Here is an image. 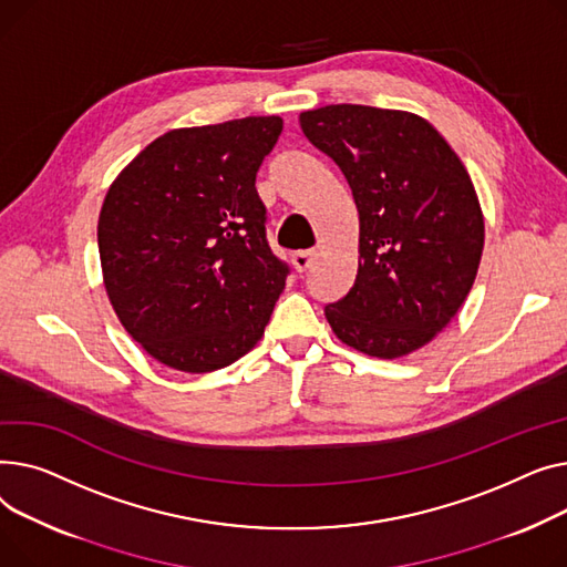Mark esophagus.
Segmentation results:
<instances>
[{
  "label": "esophagus",
  "instance_id": "34e87169",
  "mask_svg": "<svg viewBox=\"0 0 567 567\" xmlns=\"http://www.w3.org/2000/svg\"><path fill=\"white\" fill-rule=\"evenodd\" d=\"M313 260H316V251L313 249H307V251H297L295 256H292V265H295V270L302 275V272H307L311 265H313Z\"/></svg>",
  "mask_w": 567,
  "mask_h": 567
}]
</instances>
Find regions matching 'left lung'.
I'll use <instances>...</instances> for the list:
<instances>
[{"label":"left lung","mask_w":567,"mask_h":567,"mask_svg":"<svg viewBox=\"0 0 567 567\" xmlns=\"http://www.w3.org/2000/svg\"><path fill=\"white\" fill-rule=\"evenodd\" d=\"M299 125L339 164L359 213L357 279L324 307L327 322L378 359L423 348L464 305L483 256V210L462 159L412 112L327 105Z\"/></svg>","instance_id":"1"}]
</instances>
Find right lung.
Wrapping results in <instances>:
<instances>
[{"label": "right lung", "mask_w": 567, "mask_h": 567, "mask_svg": "<svg viewBox=\"0 0 567 567\" xmlns=\"http://www.w3.org/2000/svg\"><path fill=\"white\" fill-rule=\"evenodd\" d=\"M281 116L178 127L110 185L97 251L110 302L155 361L213 373L262 337L288 268L265 238L256 174Z\"/></svg>", "instance_id": "obj_1"}]
</instances>
